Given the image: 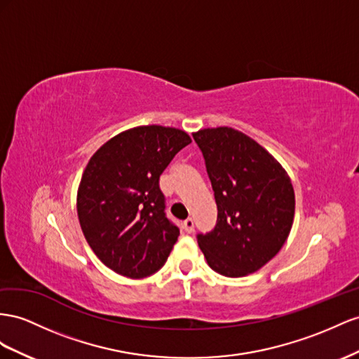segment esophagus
Segmentation results:
<instances>
[{"mask_svg":"<svg viewBox=\"0 0 359 359\" xmlns=\"http://www.w3.org/2000/svg\"><path fill=\"white\" fill-rule=\"evenodd\" d=\"M193 229H195V222H193L191 217L184 220V231L187 232V234H190V232H193Z\"/></svg>","mask_w":359,"mask_h":359,"instance_id":"obj_1","label":"esophagus"}]
</instances>
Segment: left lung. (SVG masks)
I'll return each instance as SVG.
<instances>
[{
    "mask_svg": "<svg viewBox=\"0 0 359 359\" xmlns=\"http://www.w3.org/2000/svg\"><path fill=\"white\" fill-rule=\"evenodd\" d=\"M217 203L216 226L198 234L208 266L240 278L269 263L290 234L294 190L287 172L246 134L228 127L193 133Z\"/></svg>",
    "mask_w": 359,
    "mask_h": 359,
    "instance_id": "8db88e82",
    "label": "left lung"
}]
</instances>
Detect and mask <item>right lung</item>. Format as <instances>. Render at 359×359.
Here are the masks:
<instances>
[{
	"instance_id": "1",
	"label": "right lung",
	"mask_w": 359,
	"mask_h": 359,
	"mask_svg": "<svg viewBox=\"0 0 359 359\" xmlns=\"http://www.w3.org/2000/svg\"><path fill=\"white\" fill-rule=\"evenodd\" d=\"M191 143L177 128L123 131L93 154L81 177L76 211L87 243L122 276L147 278L163 267L180 228L166 216L160 175Z\"/></svg>"
}]
</instances>
